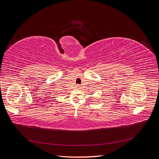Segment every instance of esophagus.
I'll use <instances>...</instances> for the list:
<instances>
[{
    "instance_id": "esophagus-1",
    "label": "esophagus",
    "mask_w": 159,
    "mask_h": 159,
    "mask_svg": "<svg viewBox=\"0 0 159 159\" xmlns=\"http://www.w3.org/2000/svg\"><path fill=\"white\" fill-rule=\"evenodd\" d=\"M76 88H80V85H77Z\"/></svg>"
}]
</instances>
